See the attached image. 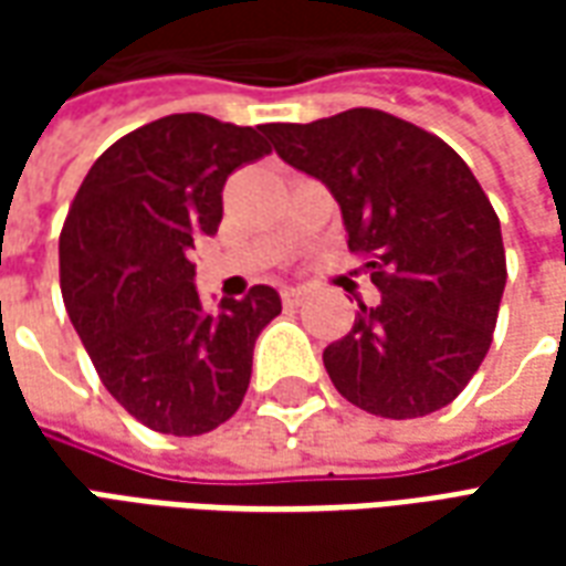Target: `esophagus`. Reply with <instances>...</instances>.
Wrapping results in <instances>:
<instances>
[{
    "instance_id": "obj_1",
    "label": "esophagus",
    "mask_w": 566,
    "mask_h": 566,
    "mask_svg": "<svg viewBox=\"0 0 566 566\" xmlns=\"http://www.w3.org/2000/svg\"><path fill=\"white\" fill-rule=\"evenodd\" d=\"M303 296H306V287H282V300H284V306H300L303 303Z\"/></svg>"
}]
</instances>
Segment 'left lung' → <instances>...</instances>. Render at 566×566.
Returning <instances> with one entry per match:
<instances>
[{
  "label": "left lung",
  "mask_w": 566,
  "mask_h": 566,
  "mask_svg": "<svg viewBox=\"0 0 566 566\" xmlns=\"http://www.w3.org/2000/svg\"><path fill=\"white\" fill-rule=\"evenodd\" d=\"M287 166L318 178L367 258L379 306L324 348L348 403L381 418L449 406L485 360L506 287L500 221L470 166L437 136L376 108L266 124Z\"/></svg>",
  "instance_id": "8db88e82"
}]
</instances>
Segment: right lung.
Listing matches in <instances>:
<instances>
[{"mask_svg":"<svg viewBox=\"0 0 566 566\" xmlns=\"http://www.w3.org/2000/svg\"><path fill=\"white\" fill-rule=\"evenodd\" d=\"M266 127L169 115L93 163L60 233V287L99 379L142 424L209 433L242 406L270 284L206 308L187 260L223 218L227 175L270 154Z\"/></svg>","mask_w":566,"mask_h":566,"instance_id":"add662e5","label":"right lung"}]
</instances>
